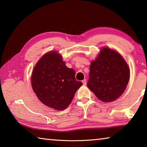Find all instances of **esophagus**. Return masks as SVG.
<instances>
[{
	"instance_id": "34e87169",
	"label": "esophagus",
	"mask_w": 147,
	"mask_h": 147,
	"mask_svg": "<svg viewBox=\"0 0 147 147\" xmlns=\"http://www.w3.org/2000/svg\"><path fill=\"white\" fill-rule=\"evenodd\" d=\"M82 82L83 83V85L84 86H86V80H84L82 81Z\"/></svg>"
}]
</instances>
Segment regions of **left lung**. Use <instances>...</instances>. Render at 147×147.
Instances as JSON below:
<instances>
[{
	"instance_id": "obj_1",
	"label": "left lung",
	"mask_w": 147,
	"mask_h": 147,
	"mask_svg": "<svg viewBox=\"0 0 147 147\" xmlns=\"http://www.w3.org/2000/svg\"><path fill=\"white\" fill-rule=\"evenodd\" d=\"M130 78V68L117 52L103 47L92 61L87 84L99 100H115L124 93Z\"/></svg>"
}]
</instances>
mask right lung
Instances as JSON below:
<instances>
[{"mask_svg": "<svg viewBox=\"0 0 147 147\" xmlns=\"http://www.w3.org/2000/svg\"><path fill=\"white\" fill-rule=\"evenodd\" d=\"M33 91L45 105L63 110L71 104L82 83L75 78V71L68 68L55 51L45 54L37 62L31 77Z\"/></svg>", "mask_w": 147, "mask_h": 147, "instance_id": "1", "label": "right lung"}]
</instances>
